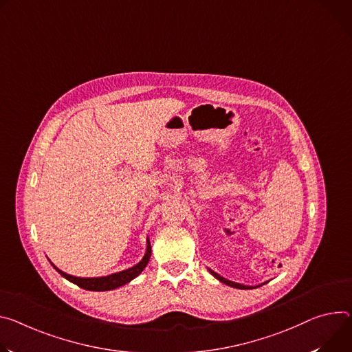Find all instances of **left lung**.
Listing matches in <instances>:
<instances>
[{
    "label": "left lung",
    "mask_w": 352,
    "mask_h": 352,
    "mask_svg": "<svg viewBox=\"0 0 352 352\" xmlns=\"http://www.w3.org/2000/svg\"><path fill=\"white\" fill-rule=\"evenodd\" d=\"M209 272H210L216 279H219L220 282L226 283V285H229V286H232V287H237V289H252V286H245V285H241V283H236V282L228 280V279H225L223 276H220L219 274H216V272H214V271H212V270H209Z\"/></svg>",
    "instance_id": "obj_1"
}]
</instances>
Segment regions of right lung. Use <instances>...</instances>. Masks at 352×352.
<instances>
[{"instance_id": "1", "label": "right lung", "mask_w": 352, "mask_h": 352, "mask_svg": "<svg viewBox=\"0 0 352 352\" xmlns=\"http://www.w3.org/2000/svg\"><path fill=\"white\" fill-rule=\"evenodd\" d=\"M151 257V245H150V241L147 240V250H146V254L143 260L136 264L135 267L129 268V270H124V271H120V272H116V274H112V275H108V276H101V278H78V276H73V275H69L66 272L60 271L58 268L54 267V270L66 278L67 280L76 283L77 286L82 287V289L85 291H97V292H104V291H111V289H116V287L131 282L133 278H136L147 265L148 260Z\"/></svg>"}]
</instances>
